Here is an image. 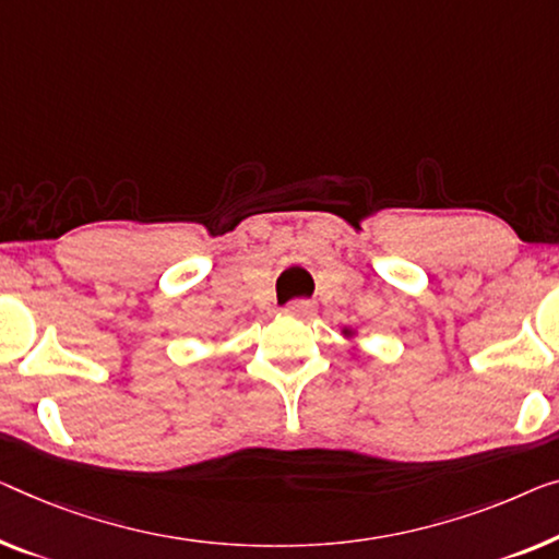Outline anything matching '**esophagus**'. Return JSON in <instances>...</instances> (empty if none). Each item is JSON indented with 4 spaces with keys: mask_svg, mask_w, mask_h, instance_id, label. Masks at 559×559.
Wrapping results in <instances>:
<instances>
[{
    "mask_svg": "<svg viewBox=\"0 0 559 559\" xmlns=\"http://www.w3.org/2000/svg\"><path fill=\"white\" fill-rule=\"evenodd\" d=\"M286 313L296 316V319H308V316L316 313V304L306 301V298H298V301H290L286 306Z\"/></svg>",
    "mask_w": 559,
    "mask_h": 559,
    "instance_id": "esophagus-1",
    "label": "esophagus"
}]
</instances>
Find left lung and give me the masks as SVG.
<instances>
[{"instance_id": "left-lung-1", "label": "left lung", "mask_w": 559, "mask_h": 559, "mask_svg": "<svg viewBox=\"0 0 559 559\" xmlns=\"http://www.w3.org/2000/svg\"><path fill=\"white\" fill-rule=\"evenodd\" d=\"M344 336H354V331H348V329H344Z\"/></svg>"}]
</instances>
